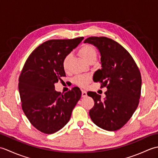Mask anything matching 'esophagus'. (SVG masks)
Instances as JSON below:
<instances>
[{"instance_id": "1", "label": "esophagus", "mask_w": 158, "mask_h": 158, "mask_svg": "<svg viewBox=\"0 0 158 158\" xmlns=\"http://www.w3.org/2000/svg\"><path fill=\"white\" fill-rule=\"evenodd\" d=\"M81 96L83 97V98H85V97L87 96V92L85 91H84V90H82V94H81Z\"/></svg>"}]
</instances>
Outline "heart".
<instances>
[{
	"label": "heart",
	"instance_id": "b5f03b06",
	"mask_svg": "<svg viewBox=\"0 0 158 158\" xmlns=\"http://www.w3.org/2000/svg\"><path fill=\"white\" fill-rule=\"evenodd\" d=\"M79 54L82 57V58L88 62L89 60L93 58H96L97 52L94 47L91 45H85L79 49ZM71 55L68 54L63 60V67L64 69H66L69 65V60ZM91 80V77L88 75H80L76 77L74 79V82L77 85L81 87H85L88 85Z\"/></svg>",
	"mask_w": 158,
	"mask_h": 158
}]
</instances>
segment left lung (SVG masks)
<instances>
[{
    "mask_svg": "<svg viewBox=\"0 0 158 158\" xmlns=\"http://www.w3.org/2000/svg\"><path fill=\"white\" fill-rule=\"evenodd\" d=\"M84 43L98 49L101 69H98L94 81L106 87V97L96 92L88 95L94 100L89 110L90 118L96 126L105 130L115 131L127 122L138 107L141 92V76L132 57L118 43L105 36H92Z\"/></svg>",
    "mask_w": 158,
    "mask_h": 158,
    "instance_id": "obj_1",
    "label": "left lung"
}]
</instances>
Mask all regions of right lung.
Segmentation results:
<instances>
[{
	"instance_id": "1",
	"label": "right lung",
	"mask_w": 158,
	"mask_h": 158,
	"mask_svg": "<svg viewBox=\"0 0 158 158\" xmlns=\"http://www.w3.org/2000/svg\"><path fill=\"white\" fill-rule=\"evenodd\" d=\"M83 37L49 40L29 56L19 78L18 89L23 113L32 125L45 134H53L69 122L81 96L79 88L62 94L56 83L65 77L63 60Z\"/></svg>"
}]
</instances>
